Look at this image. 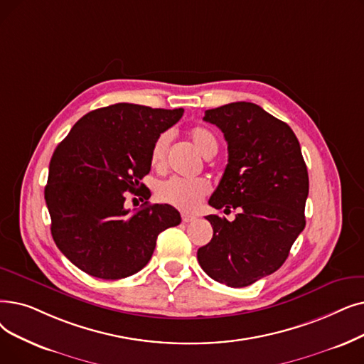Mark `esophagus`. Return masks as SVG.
Masks as SVG:
<instances>
[{
    "label": "esophagus",
    "instance_id": "obj_1",
    "mask_svg": "<svg viewBox=\"0 0 364 364\" xmlns=\"http://www.w3.org/2000/svg\"><path fill=\"white\" fill-rule=\"evenodd\" d=\"M181 218H183L184 223H191V221L196 220V215L191 214V213H181Z\"/></svg>",
    "mask_w": 364,
    "mask_h": 364
}]
</instances>
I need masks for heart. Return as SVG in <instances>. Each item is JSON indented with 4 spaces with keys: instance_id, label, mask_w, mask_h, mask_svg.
<instances>
[{
    "instance_id": "heart-1",
    "label": "heart",
    "mask_w": 364,
    "mask_h": 364,
    "mask_svg": "<svg viewBox=\"0 0 364 364\" xmlns=\"http://www.w3.org/2000/svg\"><path fill=\"white\" fill-rule=\"evenodd\" d=\"M188 138L192 139L193 146L205 156L211 157L218 150L217 136L203 126H193L188 131ZM171 144V134L164 132L156 138L151 147L150 159L153 166L161 168L165 165L166 153ZM210 192V184L202 178H181L171 177L157 186V196L164 202L173 205L181 210H192L198 207L199 202Z\"/></svg>"
}]
</instances>
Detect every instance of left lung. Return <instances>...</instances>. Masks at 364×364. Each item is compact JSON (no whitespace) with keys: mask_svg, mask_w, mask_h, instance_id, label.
<instances>
[{"mask_svg":"<svg viewBox=\"0 0 364 364\" xmlns=\"http://www.w3.org/2000/svg\"><path fill=\"white\" fill-rule=\"evenodd\" d=\"M203 120L225 134L229 151L208 203L238 214L233 221L207 215L214 233L198 260L213 279L247 287L279 269L304 230L308 169L290 126L256 104L207 109Z\"/></svg>","mask_w":364,"mask_h":364,"instance_id":"8db88e82","label":"left lung"}]
</instances>
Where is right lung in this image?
I'll return each mask as SVG.
<instances>
[{
	"mask_svg": "<svg viewBox=\"0 0 364 364\" xmlns=\"http://www.w3.org/2000/svg\"><path fill=\"white\" fill-rule=\"evenodd\" d=\"M183 108L164 109L120 102L93 109L55 149L44 199L58 248L83 272L131 277L149 263L161 232L181 223L168 203L124 208L126 192H138L150 172L156 138L176 124Z\"/></svg>",
	"mask_w": 364,
	"mask_h": 364,
	"instance_id": "1",
	"label": "right lung"
}]
</instances>
